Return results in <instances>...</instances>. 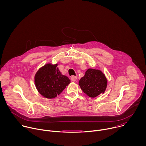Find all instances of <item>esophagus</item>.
I'll return each instance as SVG.
<instances>
[{"label":"esophagus","mask_w":146,"mask_h":146,"mask_svg":"<svg viewBox=\"0 0 146 146\" xmlns=\"http://www.w3.org/2000/svg\"><path fill=\"white\" fill-rule=\"evenodd\" d=\"M71 80H72V81H73V82L76 81V80H77V77H76V76H72V77H71Z\"/></svg>","instance_id":"obj_1"}]
</instances>
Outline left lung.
<instances>
[{
	"mask_svg": "<svg viewBox=\"0 0 146 146\" xmlns=\"http://www.w3.org/2000/svg\"><path fill=\"white\" fill-rule=\"evenodd\" d=\"M82 91L89 97L95 98L105 93L108 86V79L101 70L88 69L78 82Z\"/></svg>",
	"mask_w": 146,
	"mask_h": 146,
	"instance_id": "left-lung-1",
	"label": "left lung"
}]
</instances>
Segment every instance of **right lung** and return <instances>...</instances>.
<instances>
[{"instance_id":"obj_1","label":"right lung","mask_w":146,"mask_h":146,"mask_svg":"<svg viewBox=\"0 0 146 146\" xmlns=\"http://www.w3.org/2000/svg\"><path fill=\"white\" fill-rule=\"evenodd\" d=\"M57 66L58 64H46L35 75V84L38 92L47 99L56 98L70 83L69 78L61 74Z\"/></svg>"}]
</instances>
